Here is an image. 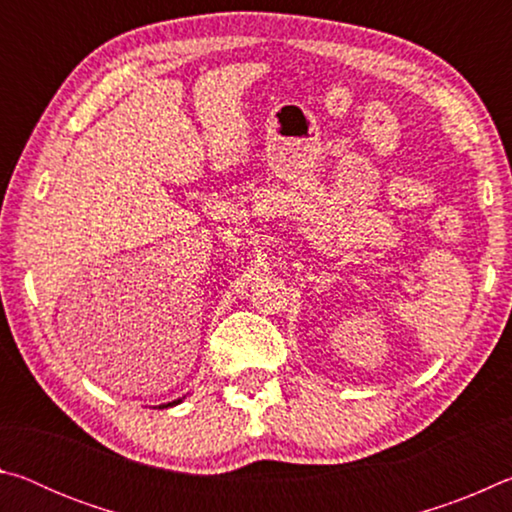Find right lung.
<instances>
[{
    "mask_svg": "<svg viewBox=\"0 0 512 512\" xmlns=\"http://www.w3.org/2000/svg\"><path fill=\"white\" fill-rule=\"evenodd\" d=\"M178 402H180V400H176V402H169V404H164L162 409H167V406H173V404H178Z\"/></svg>",
    "mask_w": 512,
    "mask_h": 512,
    "instance_id": "add662e5",
    "label": "right lung"
}]
</instances>
